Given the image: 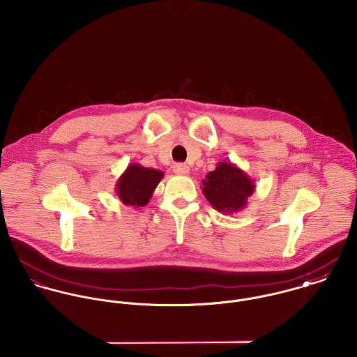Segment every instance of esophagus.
I'll return each instance as SVG.
<instances>
[{"label":"esophagus","mask_w":357,"mask_h":357,"mask_svg":"<svg viewBox=\"0 0 357 357\" xmlns=\"http://www.w3.org/2000/svg\"><path fill=\"white\" fill-rule=\"evenodd\" d=\"M173 172L176 174H180V176H187L190 173V166L185 165V163H176L173 166Z\"/></svg>","instance_id":"obj_1"}]
</instances>
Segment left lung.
<instances>
[{
    "label": "left lung",
    "mask_w": 357,
    "mask_h": 357,
    "mask_svg": "<svg viewBox=\"0 0 357 357\" xmlns=\"http://www.w3.org/2000/svg\"><path fill=\"white\" fill-rule=\"evenodd\" d=\"M202 192L217 211L234 214L248 206L255 194V180L236 165L222 160L202 180Z\"/></svg>",
    "instance_id": "1"
}]
</instances>
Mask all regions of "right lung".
I'll return each mask as SVG.
<instances>
[{"mask_svg": "<svg viewBox=\"0 0 357 357\" xmlns=\"http://www.w3.org/2000/svg\"><path fill=\"white\" fill-rule=\"evenodd\" d=\"M163 178V172L130 163L115 184L119 201L132 207H143L150 202L155 188Z\"/></svg>", "mask_w": 357, "mask_h": 357, "instance_id": "right-lung-1", "label": "right lung"}]
</instances>
